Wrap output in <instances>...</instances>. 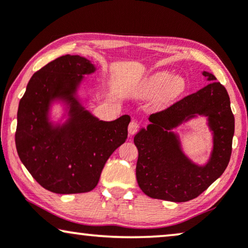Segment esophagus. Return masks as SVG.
Returning <instances> with one entry per match:
<instances>
[{"label":"esophagus","instance_id":"1","mask_svg":"<svg viewBox=\"0 0 248 248\" xmlns=\"http://www.w3.org/2000/svg\"><path fill=\"white\" fill-rule=\"evenodd\" d=\"M139 130H140V124L138 122L132 121L128 125V133H130V135H134Z\"/></svg>","mask_w":248,"mask_h":248}]
</instances>
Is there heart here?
I'll list each match as a JSON object with an SVG mask.
<instances>
[{
	"label": "heart",
	"instance_id": "obj_1",
	"mask_svg": "<svg viewBox=\"0 0 248 248\" xmlns=\"http://www.w3.org/2000/svg\"><path fill=\"white\" fill-rule=\"evenodd\" d=\"M185 89L184 78L176 76L171 78V74L166 71L154 73L145 80L142 90L145 94H154L160 93L161 103H169L177 98Z\"/></svg>",
	"mask_w": 248,
	"mask_h": 248
}]
</instances>
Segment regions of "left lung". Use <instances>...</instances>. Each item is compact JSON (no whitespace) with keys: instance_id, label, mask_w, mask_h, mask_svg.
<instances>
[{"instance_id":"1","label":"left lung","mask_w":248,"mask_h":248,"mask_svg":"<svg viewBox=\"0 0 248 248\" xmlns=\"http://www.w3.org/2000/svg\"><path fill=\"white\" fill-rule=\"evenodd\" d=\"M208 86L150 115L147 130L134 137L139 151L137 179L142 192L152 199L186 202L205 191L229 164L235 117L226 88L216 77L203 72ZM205 114L214 132V150L208 164L198 166L186 158L171 128L195 115Z\"/></svg>"}]
</instances>
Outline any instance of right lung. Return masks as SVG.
Segmentation results:
<instances>
[{
  "label": "right lung",
  "mask_w": 248,
  "mask_h": 248,
  "mask_svg": "<svg viewBox=\"0 0 248 248\" xmlns=\"http://www.w3.org/2000/svg\"><path fill=\"white\" fill-rule=\"evenodd\" d=\"M93 64L79 55H64L33 74L19 103L16 147L36 182L56 194L90 192L99 182L110 155L127 138L131 117L103 122L84 110L76 98L83 74ZM66 100L70 121L53 128L46 120L50 101Z\"/></svg>",
  "instance_id": "right-lung-1"
}]
</instances>
